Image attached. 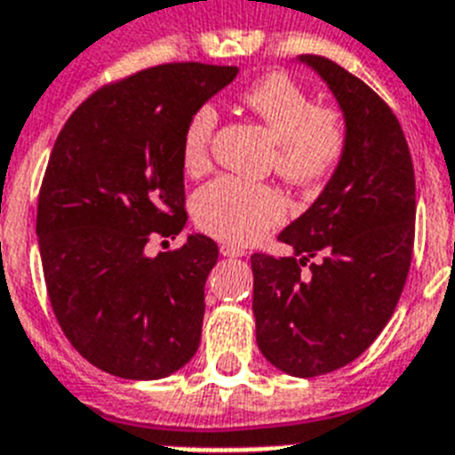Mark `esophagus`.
<instances>
[{
    "instance_id": "esophagus-1",
    "label": "esophagus",
    "mask_w": 455,
    "mask_h": 455,
    "mask_svg": "<svg viewBox=\"0 0 455 455\" xmlns=\"http://www.w3.org/2000/svg\"><path fill=\"white\" fill-rule=\"evenodd\" d=\"M220 252L224 254V257H243V250H240V247H235V245H221L220 247Z\"/></svg>"
}]
</instances>
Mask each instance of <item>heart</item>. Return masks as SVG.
<instances>
[{"mask_svg": "<svg viewBox=\"0 0 455 455\" xmlns=\"http://www.w3.org/2000/svg\"><path fill=\"white\" fill-rule=\"evenodd\" d=\"M240 98L278 140L273 165L285 180L317 187L334 175L348 149V128L339 109L317 105L311 91L285 72L266 74ZM217 121L212 105H201L187 121L180 156L191 175L208 170ZM191 210L198 228L212 238L250 245L285 220L287 201L271 184L220 177L194 196Z\"/></svg>", "mask_w": 455, "mask_h": 455, "instance_id": "b5f03b06", "label": "heart"}]
</instances>
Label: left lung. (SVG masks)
Returning <instances> with one entry per match:
<instances>
[{
	"label": "left lung",
	"mask_w": 455,
	"mask_h": 455,
	"mask_svg": "<svg viewBox=\"0 0 455 455\" xmlns=\"http://www.w3.org/2000/svg\"><path fill=\"white\" fill-rule=\"evenodd\" d=\"M299 60L334 93L348 149L315 203L278 235L294 254L250 261L257 346L280 371L311 379L360 357L393 315L411 266L416 180L393 109L330 58Z\"/></svg>",
	"instance_id": "left-lung-1"
}]
</instances>
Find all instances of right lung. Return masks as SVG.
<instances>
[{
    "label": "right lung",
    "instance_id": "right-lung-1",
    "mask_svg": "<svg viewBox=\"0 0 455 455\" xmlns=\"http://www.w3.org/2000/svg\"><path fill=\"white\" fill-rule=\"evenodd\" d=\"M235 74L142 69L84 100L55 140L36 205L48 299L69 343L107 374L154 381L198 350L217 243L191 234L156 257L144 247L187 224L182 132Z\"/></svg>",
    "mask_w": 455,
    "mask_h": 455
}]
</instances>
